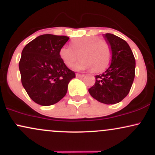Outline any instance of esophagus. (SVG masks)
<instances>
[{
	"mask_svg": "<svg viewBox=\"0 0 155 155\" xmlns=\"http://www.w3.org/2000/svg\"><path fill=\"white\" fill-rule=\"evenodd\" d=\"M76 78H81V77H84V74H76Z\"/></svg>",
	"mask_w": 155,
	"mask_h": 155,
	"instance_id": "34e87169",
	"label": "esophagus"
}]
</instances>
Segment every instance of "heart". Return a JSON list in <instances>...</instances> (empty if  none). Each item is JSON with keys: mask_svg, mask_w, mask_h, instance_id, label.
<instances>
[{"mask_svg": "<svg viewBox=\"0 0 155 155\" xmlns=\"http://www.w3.org/2000/svg\"><path fill=\"white\" fill-rule=\"evenodd\" d=\"M71 48L63 47L60 56L67 67L71 68L78 58L81 59L76 64L77 70L92 68L95 73L104 71L108 67L111 57L110 45L104 39L97 36H86L74 39Z\"/></svg>", "mask_w": 155, "mask_h": 155, "instance_id": "b5f03b06", "label": "heart"}]
</instances>
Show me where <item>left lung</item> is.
Segmentation results:
<instances>
[{"instance_id": "8db88e82", "label": "left lung", "mask_w": 155, "mask_h": 155, "mask_svg": "<svg viewBox=\"0 0 155 155\" xmlns=\"http://www.w3.org/2000/svg\"><path fill=\"white\" fill-rule=\"evenodd\" d=\"M111 49V65L95 76V83L88 90L92 97L105 104H115L128 95L135 77L136 60L128 44L117 35L106 33Z\"/></svg>"}]
</instances>
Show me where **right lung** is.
Wrapping results in <instances>:
<instances>
[{"label": "right lung", "instance_id": "obj_1", "mask_svg": "<svg viewBox=\"0 0 155 155\" xmlns=\"http://www.w3.org/2000/svg\"><path fill=\"white\" fill-rule=\"evenodd\" d=\"M69 38L44 34L24 47L19 63L21 81L29 97L41 106L53 105L66 95L75 72L64 64L60 51Z\"/></svg>", "mask_w": 155, "mask_h": 155}]
</instances>
